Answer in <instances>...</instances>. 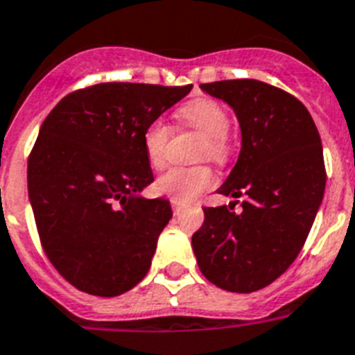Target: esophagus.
Segmentation results:
<instances>
[{
	"instance_id": "34e87169",
	"label": "esophagus",
	"mask_w": 355,
	"mask_h": 355,
	"mask_svg": "<svg viewBox=\"0 0 355 355\" xmlns=\"http://www.w3.org/2000/svg\"><path fill=\"white\" fill-rule=\"evenodd\" d=\"M171 207H173V211H175V215H178V213L182 211V204L178 202V200H175V198H171Z\"/></svg>"
}]
</instances>
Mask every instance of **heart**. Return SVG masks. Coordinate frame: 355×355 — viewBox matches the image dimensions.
Instances as JSON below:
<instances>
[{"label": "heart", "mask_w": 355, "mask_h": 355, "mask_svg": "<svg viewBox=\"0 0 355 355\" xmlns=\"http://www.w3.org/2000/svg\"><path fill=\"white\" fill-rule=\"evenodd\" d=\"M177 120L180 128L193 129L202 135V142L198 148V158L224 164L230 158V112L223 103L211 98H197L184 103L177 111ZM171 128L164 120H153L144 131L142 144L146 157L153 168H162L166 162ZM215 182V175L207 166L193 168H169L157 180V189L168 197L187 202L198 197Z\"/></svg>", "instance_id": "obj_1"}]
</instances>
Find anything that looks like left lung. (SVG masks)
I'll return each mask as SVG.
<instances>
[{"instance_id":"8db88e82","label":"left lung","mask_w":355,"mask_h":355,"mask_svg":"<svg viewBox=\"0 0 355 355\" xmlns=\"http://www.w3.org/2000/svg\"><path fill=\"white\" fill-rule=\"evenodd\" d=\"M233 107L243 148L218 193L243 200V211L204 207L191 244L204 277L227 292L272 284L304 246L327 184L319 131L308 109L286 91L259 80L202 83Z\"/></svg>"}]
</instances>
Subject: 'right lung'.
I'll return each instance as SVG.
<instances>
[{
    "mask_svg": "<svg viewBox=\"0 0 355 355\" xmlns=\"http://www.w3.org/2000/svg\"><path fill=\"white\" fill-rule=\"evenodd\" d=\"M193 85L107 82L78 89L43 120L27 182L43 252L80 292L114 297L148 273L171 218L153 182L144 131Z\"/></svg>",
    "mask_w": 355,
    "mask_h": 355,
    "instance_id": "right-lung-1",
    "label": "right lung"
}]
</instances>
